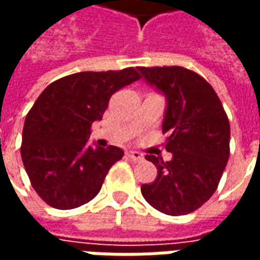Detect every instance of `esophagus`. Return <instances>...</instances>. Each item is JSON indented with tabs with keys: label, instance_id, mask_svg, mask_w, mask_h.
I'll return each instance as SVG.
<instances>
[{
	"label": "esophagus",
	"instance_id": "34e87169",
	"mask_svg": "<svg viewBox=\"0 0 260 260\" xmlns=\"http://www.w3.org/2000/svg\"><path fill=\"white\" fill-rule=\"evenodd\" d=\"M126 156L129 158H132V160H135V161H139V160L143 158V156H142L141 153L135 152V150H134V152H132V150H131V152H126Z\"/></svg>",
	"mask_w": 260,
	"mask_h": 260
}]
</instances>
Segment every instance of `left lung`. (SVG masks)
Listing matches in <instances>:
<instances>
[{"mask_svg":"<svg viewBox=\"0 0 260 260\" xmlns=\"http://www.w3.org/2000/svg\"><path fill=\"white\" fill-rule=\"evenodd\" d=\"M142 76L167 99L163 134L170 161L146 154L157 177L143 184L147 203L170 216L195 212L216 192L230 156V122L216 91L182 67H139Z\"/></svg>","mask_w":260,"mask_h":260,"instance_id":"8db88e82","label":"left lung"}]
</instances>
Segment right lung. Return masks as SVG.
Listing matches in <instances>:
<instances>
[{"label":"right lung","instance_id":"right-lung-1","mask_svg":"<svg viewBox=\"0 0 260 260\" xmlns=\"http://www.w3.org/2000/svg\"><path fill=\"white\" fill-rule=\"evenodd\" d=\"M141 79L134 68L78 72L42 91L27 113L20 154L33 189L61 210L91 201L124 152L117 146L87 145L91 124L100 121L110 97Z\"/></svg>","mask_w":260,"mask_h":260}]
</instances>
